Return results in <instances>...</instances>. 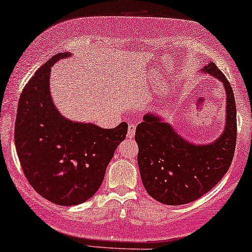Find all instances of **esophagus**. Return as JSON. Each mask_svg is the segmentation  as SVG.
Returning <instances> with one entry per match:
<instances>
[{
	"label": "esophagus",
	"mask_w": 252,
	"mask_h": 252,
	"mask_svg": "<svg viewBox=\"0 0 252 252\" xmlns=\"http://www.w3.org/2000/svg\"><path fill=\"white\" fill-rule=\"evenodd\" d=\"M135 132H136V124L135 123L129 124L128 135H126V137H128V138H132V137L135 136Z\"/></svg>",
	"instance_id": "esophagus-1"
}]
</instances>
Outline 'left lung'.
<instances>
[{
  "label": "left lung",
  "mask_w": 252,
  "mask_h": 252,
  "mask_svg": "<svg viewBox=\"0 0 252 252\" xmlns=\"http://www.w3.org/2000/svg\"><path fill=\"white\" fill-rule=\"evenodd\" d=\"M203 71L223 82L227 92V121L214 143L186 142L158 116H144L136 129L139 172L146 192L165 205L178 206L200 199L215 187L230 167L237 138L234 92L214 63Z\"/></svg>",
  "instance_id": "1"
}]
</instances>
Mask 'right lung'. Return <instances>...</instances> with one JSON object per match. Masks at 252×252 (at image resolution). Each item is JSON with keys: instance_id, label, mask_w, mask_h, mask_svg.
<instances>
[{"instance_id": "1", "label": "right lung", "mask_w": 252, "mask_h": 252, "mask_svg": "<svg viewBox=\"0 0 252 252\" xmlns=\"http://www.w3.org/2000/svg\"><path fill=\"white\" fill-rule=\"evenodd\" d=\"M68 53H58L29 80L18 101L15 145L23 173L38 194L60 206L87 201L102 184L106 168L128 124L102 129L68 121L51 98V66Z\"/></svg>"}]
</instances>
